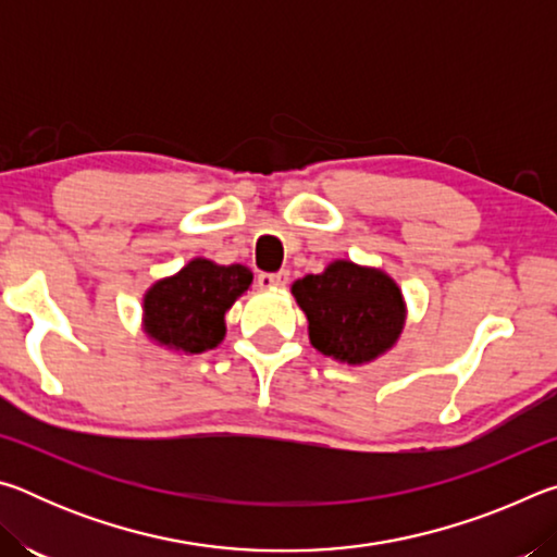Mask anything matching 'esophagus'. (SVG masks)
Segmentation results:
<instances>
[{
  "mask_svg": "<svg viewBox=\"0 0 557 557\" xmlns=\"http://www.w3.org/2000/svg\"><path fill=\"white\" fill-rule=\"evenodd\" d=\"M287 280H289V272H275V275H270V272H260V275H258V287L260 289L282 287V285H287Z\"/></svg>",
  "mask_w": 557,
  "mask_h": 557,
  "instance_id": "esophagus-1",
  "label": "esophagus"
}]
</instances>
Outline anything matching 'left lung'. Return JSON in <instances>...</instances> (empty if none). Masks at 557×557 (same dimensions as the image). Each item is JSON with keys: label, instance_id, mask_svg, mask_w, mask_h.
<instances>
[{"label": "left lung", "instance_id": "8db88e82", "mask_svg": "<svg viewBox=\"0 0 557 557\" xmlns=\"http://www.w3.org/2000/svg\"><path fill=\"white\" fill-rule=\"evenodd\" d=\"M309 322V342L344 363H369L398 342L405 301L383 270L334 260L322 275H305L292 285Z\"/></svg>", "mask_w": 557, "mask_h": 557}]
</instances>
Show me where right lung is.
Wrapping results in <instances>:
<instances>
[{
	"label": "right lung",
	"mask_w": 557,
	"mask_h": 557,
	"mask_svg": "<svg viewBox=\"0 0 557 557\" xmlns=\"http://www.w3.org/2000/svg\"><path fill=\"white\" fill-rule=\"evenodd\" d=\"M252 272L245 265L194 258L176 275L157 280L147 289L145 332L174 351H209L223 342L225 312L248 292Z\"/></svg>",
	"instance_id": "right-lung-1"
}]
</instances>
